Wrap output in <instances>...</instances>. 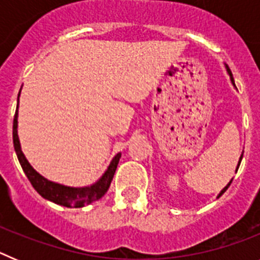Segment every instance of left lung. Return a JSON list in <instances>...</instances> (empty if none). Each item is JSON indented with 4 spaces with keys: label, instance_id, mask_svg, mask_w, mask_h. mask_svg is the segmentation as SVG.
Returning a JSON list of instances; mask_svg holds the SVG:
<instances>
[{
    "label": "left lung",
    "instance_id": "8db88e82",
    "mask_svg": "<svg viewBox=\"0 0 260 260\" xmlns=\"http://www.w3.org/2000/svg\"><path fill=\"white\" fill-rule=\"evenodd\" d=\"M225 69H226V71H228V74H229V77H231V82H232V84H233V86H234V87H236V84H234V79H233V75H232V71H231V69H229V68H228V66H226V65H225ZM242 156H243V152H242V155H241V157H240V161H238V165H237V169H238V168H240V164H241V160H242ZM237 169H236V171H237ZM232 181H233V180H231V182H229V183H228V185L225 186L224 189H222V190H221V191H220V194H219V195H217V198H220V197H221V195H222V194H224V192H225V191H226V190H228V187H229V186H231Z\"/></svg>",
    "mask_w": 260,
    "mask_h": 260
}]
</instances>
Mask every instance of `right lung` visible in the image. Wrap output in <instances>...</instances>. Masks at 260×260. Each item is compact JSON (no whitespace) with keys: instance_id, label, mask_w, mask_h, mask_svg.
Segmentation results:
<instances>
[{"instance_id":"add662e5","label":"right lung","mask_w":260,"mask_h":260,"mask_svg":"<svg viewBox=\"0 0 260 260\" xmlns=\"http://www.w3.org/2000/svg\"><path fill=\"white\" fill-rule=\"evenodd\" d=\"M20 93V92H19ZM18 107H19V95H18V105L15 110L13 123V143L14 150L17 152L18 160L20 162L23 172L26 173L27 178L29 180L34 189L39 192L44 199L53 202V203L63 206V207H84L87 204H91L92 202L99 201L103 195L109 189L110 182L113 180V176L116 173L117 165H118L121 153H117L110 161L109 167L104 172L99 181H96L93 185L84 186V187H71V186L61 185V183L53 182V181L47 180L45 177L41 176L40 173L31 167L28 160L26 158L24 153L22 152L19 143V137H18Z\"/></svg>"}]
</instances>
